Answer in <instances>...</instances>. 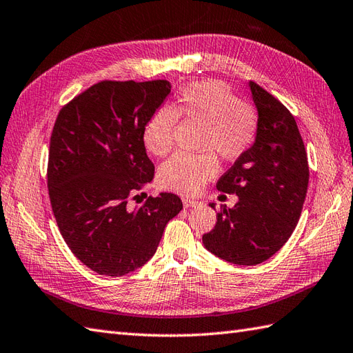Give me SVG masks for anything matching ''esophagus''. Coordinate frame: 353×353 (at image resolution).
Listing matches in <instances>:
<instances>
[{"label": "esophagus", "mask_w": 353, "mask_h": 353, "mask_svg": "<svg viewBox=\"0 0 353 353\" xmlns=\"http://www.w3.org/2000/svg\"><path fill=\"white\" fill-rule=\"evenodd\" d=\"M200 204V201L196 200H192V199H183V206L188 209V208H196Z\"/></svg>", "instance_id": "1"}]
</instances>
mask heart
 <instances>
[{
  "instance_id": "obj_1",
  "label": "heart",
  "mask_w": 353,
  "mask_h": 353,
  "mask_svg": "<svg viewBox=\"0 0 353 353\" xmlns=\"http://www.w3.org/2000/svg\"><path fill=\"white\" fill-rule=\"evenodd\" d=\"M177 119L204 125L201 149L215 150L225 161H236L250 150L257 137V112L239 101L233 90L216 79L185 85L177 94L173 108H159L145 123L144 144L154 157H165L173 149ZM214 153H177L159 168L163 188L182 195L199 192L216 174Z\"/></svg>"
}]
</instances>
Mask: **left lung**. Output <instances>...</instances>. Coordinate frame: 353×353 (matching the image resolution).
Returning a JSON list of instances; mask_svg holds the SVG:
<instances>
[{
    "mask_svg": "<svg viewBox=\"0 0 353 353\" xmlns=\"http://www.w3.org/2000/svg\"><path fill=\"white\" fill-rule=\"evenodd\" d=\"M248 87L257 110V137L216 183L239 200L232 209L223 208L214 230L203 236L208 251L243 266L263 263L289 241L308 188L307 153L294 117L265 88L252 81Z\"/></svg>",
    "mask_w": 353,
    "mask_h": 353,
    "instance_id": "1",
    "label": "left lung"
}]
</instances>
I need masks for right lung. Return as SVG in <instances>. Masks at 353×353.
I'll list each match as a JSON object with an SVG mask.
<instances>
[{"label":"right lung","instance_id":"right-lung-1","mask_svg":"<svg viewBox=\"0 0 353 353\" xmlns=\"http://www.w3.org/2000/svg\"><path fill=\"white\" fill-rule=\"evenodd\" d=\"M170 92L165 79L102 81L55 120L48 162L54 216L70 251L101 275L121 276L145 265L183 208L171 192L128 208L129 196L153 180L143 134Z\"/></svg>","mask_w":353,"mask_h":353}]
</instances>
